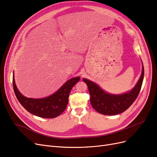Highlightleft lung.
<instances>
[{"label":"left lung","mask_w":157,"mask_h":157,"mask_svg":"<svg viewBox=\"0 0 157 157\" xmlns=\"http://www.w3.org/2000/svg\"><path fill=\"white\" fill-rule=\"evenodd\" d=\"M143 65V63H142ZM144 77V67L138 81L130 91L122 94H113L103 90L91 80L83 78L90 95V103L98 113L105 115H115L125 111L136 100L140 92Z\"/></svg>","instance_id":"8db88e82"}]
</instances>
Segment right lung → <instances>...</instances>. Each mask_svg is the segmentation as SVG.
Segmentation results:
<instances>
[{
	"label": "right lung",
	"mask_w": 157,
	"mask_h": 157,
	"mask_svg": "<svg viewBox=\"0 0 157 157\" xmlns=\"http://www.w3.org/2000/svg\"><path fill=\"white\" fill-rule=\"evenodd\" d=\"M80 79V77L71 78L53 94L39 99L27 98L20 93L15 83L13 73V86L19 102L28 112L39 117L52 118L59 116L65 111L68 103L71 90Z\"/></svg>",
	"instance_id": "add662e5"
}]
</instances>
